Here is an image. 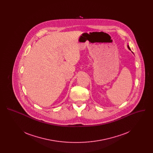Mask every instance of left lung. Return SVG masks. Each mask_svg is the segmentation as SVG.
I'll list each match as a JSON object with an SVG mask.
<instances>
[{"mask_svg": "<svg viewBox=\"0 0 153 153\" xmlns=\"http://www.w3.org/2000/svg\"><path fill=\"white\" fill-rule=\"evenodd\" d=\"M128 49H130V47H129V46H128Z\"/></svg>", "mask_w": 153, "mask_h": 153, "instance_id": "obj_1", "label": "left lung"}]
</instances>
